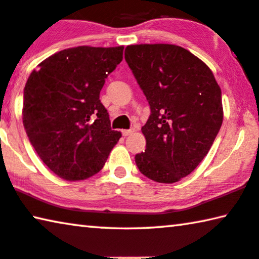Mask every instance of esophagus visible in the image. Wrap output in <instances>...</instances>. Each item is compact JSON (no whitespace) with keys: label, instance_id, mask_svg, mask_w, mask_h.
Returning <instances> with one entry per match:
<instances>
[{"label":"esophagus","instance_id":"esophagus-1","mask_svg":"<svg viewBox=\"0 0 259 259\" xmlns=\"http://www.w3.org/2000/svg\"><path fill=\"white\" fill-rule=\"evenodd\" d=\"M133 132H134V130H122L121 131V133H122V135H124V137H127V135L132 134Z\"/></svg>","mask_w":259,"mask_h":259}]
</instances>
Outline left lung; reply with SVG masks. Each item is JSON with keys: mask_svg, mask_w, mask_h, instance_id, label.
Masks as SVG:
<instances>
[{"mask_svg": "<svg viewBox=\"0 0 259 259\" xmlns=\"http://www.w3.org/2000/svg\"><path fill=\"white\" fill-rule=\"evenodd\" d=\"M125 60L150 106L141 128L146 149L135 163L149 180L176 183L204 160L220 131V87L207 65L181 46L130 45Z\"/></svg>", "mask_w": 259, "mask_h": 259, "instance_id": "1", "label": "left lung"}]
</instances>
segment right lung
I'll list each match as a JSON object with an SVG mask.
<instances>
[{
	"instance_id": "1",
	"label": "right lung",
	"mask_w": 259,
	"mask_h": 259,
	"mask_svg": "<svg viewBox=\"0 0 259 259\" xmlns=\"http://www.w3.org/2000/svg\"><path fill=\"white\" fill-rule=\"evenodd\" d=\"M124 46H78L58 52L34 69L24 88L23 125L41 161L66 181L102 170L121 133L99 94L122 60Z\"/></svg>"
}]
</instances>
